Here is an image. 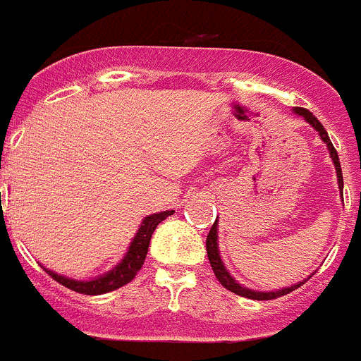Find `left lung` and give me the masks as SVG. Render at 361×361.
Wrapping results in <instances>:
<instances>
[{"label": "left lung", "mask_w": 361, "mask_h": 361, "mask_svg": "<svg viewBox=\"0 0 361 361\" xmlns=\"http://www.w3.org/2000/svg\"><path fill=\"white\" fill-rule=\"evenodd\" d=\"M295 113L300 114V116H304V118H306V122H310V124H312L313 128L319 131L321 139L326 142L328 150H330V155H332L334 165H336V172H338L339 189H343V174H341V165H339L338 152H336V148H334L332 140H330V137H328V133H326V130L323 128V124H321V122H319V120L315 118L312 113H310V111L304 109V107H295ZM206 250H207V257H209L211 269H213V272H215L216 280L222 283V287H226L228 291L235 293V295H239V297H247V298H252V300H272V298H280V297H283V295H287V293L295 291L297 287H300L304 283V282H300V283H297V286L287 287V289H278V291H271V293L252 291V289H247V287L239 286V283H237L235 280L230 276V274H228V271L224 269V265H222V262H221V256H219V247H216V222L213 224V226H211L209 233H207Z\"/></svg>", "instance_id": "8db88e82"}]
</instances>
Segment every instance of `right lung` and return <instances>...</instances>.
<instances>
[{
  "instance_id": "right-lung-1",
  "label": "right lung",
  "mask_w": 361,
  "mask_h": 361,
  "mask_svg": "<svg viewBox=\"0 0 361 361\" xmlns=\"http://www.w3.org/2000/svg\"><path fill=\"white\" fill-rule=\"evenodd\" d=\"M174 211H163V213H155V215L146 216L142 224H140L137 235H135L133 243L130 245V250L126 254V257L122 259V263L114 267L113 271L107 272L105 276H99L96 280H90V282H78V280H70V278L59 276L55 272L46 271L49 276L54 278L55 282H59L61 286L68 287L72 291L81 293V295H104V293L114 291L118 287L130 283L137 272L142 269L146 259V254H148V247H150L152 233L155 231L157 224L161 221H165L166 216H171Z\"/></svg>"
}]
</instances>
